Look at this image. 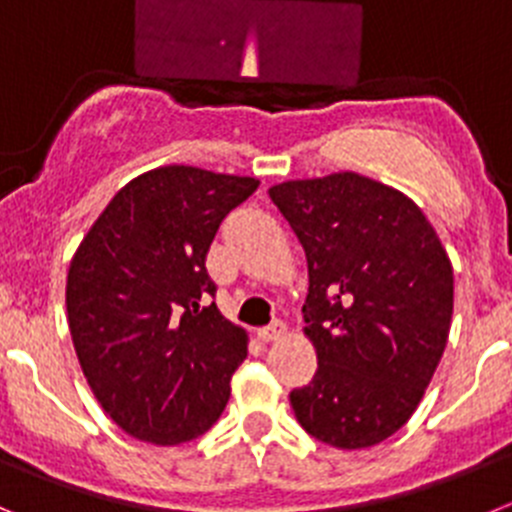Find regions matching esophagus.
I'll list each match as a JSON object with an SVG mask.
<instances>
[{"mask_svg": "<svg viewBox=\"0 0 512 512\" xmlns=\"http://www.w3.org/2000/svg\"><path fill=\"white\" fill-rule=\"evenodd\" d=\"M285 331H288V326H285L283 321H273L270 326H262V329L257 331V336H260L262 342H275V339H283Z\"/></svg>", "mask_w": 512, "mask_h": 512, "instance_id": "1", "label": "esophagus"}]
</instances>
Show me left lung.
I'll return each mask as SVG.
<instances>
[{
  "label": "left lung",
  "mask_w": 512,
  "mask_h": 512,
  "mask_svg": "<svg viewBox=\"0 0 512 512\" xmlns=\"http://www.w3.org/2000/svg\"><path fill=\"white\" fill-rule=\"evenodd\" d=\"M267 193L308 262L303 334L319 370L290 393L293 413L336 449L380 444L413 416L444 354L449 255L405 193L352 170Z\"/></svg>",
  "instance_id": "left-lung-1"
}]
</instances>
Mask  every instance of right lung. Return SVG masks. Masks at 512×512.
<instances>
[{
    "mask_svg": "<svg viewBox=\"0 0 512 512\" xmlns=\"http://www.w3.org/2000/svg\"><path fill=\"white\" fill-rule=\"evenodd\" d=\"M260 181L193 165L132 178L81 239L66 280L68 329L91 393L135 439L206 434L247 357V331L209 303L206 252Z\"/></svg>",
    "mask_w": 512,
    "mask_h": 512,
    "instance_id": "1",
    "label": "right lung"
}]
</instances>
